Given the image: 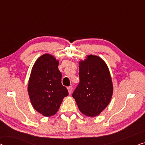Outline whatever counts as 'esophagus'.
Wrapping results in <instances>:
<instances>
[{
	"mask_svg": "<svg viewBox=\"0 0 145 145\" xmlns=\"http://www.w3.org/2000/svg\"><path fill=\"white\" fill-rule=\"evenodd\" d=\"M72 90H73V87H72V86H68V90L69 94H70L71 93H72Z\"/></svg>",
	"mask_w": 145,
	"mask_h": 145,
	"instance_id": "esophagus-1",
	"label": "esophagus"
}]
</instances>
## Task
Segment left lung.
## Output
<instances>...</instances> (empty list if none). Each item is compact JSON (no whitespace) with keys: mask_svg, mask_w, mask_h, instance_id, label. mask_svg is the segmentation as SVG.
Returning <instances> with one entry per match:
<instances>
[{"mask_svg":"<svg viewBox=\"0 0 145 145\" xmlns=\"http://www.w3.org/2000/svg\"><path fill=\"white\" fill-rule=\"evenodd\" d=\"M79 83L72 94L80 111L88 116L98 115L113 94L111 77L106 64L99 57L88 55L79 62Z\"/></svg>","mask_w":145,"mask_h":145,"instance_id":"obj_1","label":"left lung"}]
</instances>
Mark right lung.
Returning a JSON list of instances; mask_svg holds the SVG:
<instances>
[{"label":"right lung","mask_w":145,"mask_h":145,"mask_svg":"<svg viewBox=\"0 0 145 145\" xmlns=\"http://www.w3.org/2000/svg\"><path fill=\"white\" fill-rule=\"evenodd\" d=\"M59 61L49 54L36 60L30 76L28 92L33 107L45 116L55 114L64 97L68 95L62 85Z\"/></svg>","instance_id":"right-lung-1"}]
</instances>
